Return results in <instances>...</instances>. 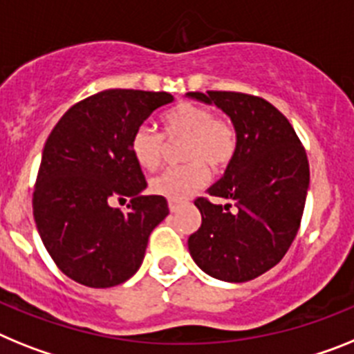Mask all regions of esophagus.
<instances>
[{
  "label": "esophagus",
  "instance_id": "esophagus-1",
  "mask_svg": "<svg viewBox=\"0 0 354 354\" xmlns=\"http://www.w3.org/2000/svg\"><path fill=\"white\" fill-rule=\"evenodd\" d=\"M181 207L180 201H173V199H169V210L171 212H178Z\"/></svg>",
  "mask_w": 354,
  "mask_h": 354
}]
</instances>
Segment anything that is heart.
Returning a JSON list of instances; mask_svg holds the SVG:
<instances>
[{"mask_svg":"<svg viewBox=\"0 0 354 354\" xmlns=\"http://www.w3.org/2000/svg\"><path fill=\"white\" fill-rule=\"evenodd\" d=\"M162 130L169 142L185 139L181 156L189 164L167 169L151 181L155 194L183 201L210 180V167L223 169L235 155V130L207 106L180 103L162 115ZM151 126L142 124L131 133L130 151L135 162L146 171H156L165 155V140Z\"/></svg>","mask_w":354,"mask_h":354,"instance_id":"heart-1","label":"heart"}]
</instances>
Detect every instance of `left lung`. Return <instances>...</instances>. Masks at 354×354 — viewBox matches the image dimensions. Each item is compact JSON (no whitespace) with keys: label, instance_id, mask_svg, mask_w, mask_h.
<instances>
[{"label":"left lung","instance_id":"1","mask_svg":"<svg viewBox=\"0 0 354 354\" xmlns=\"http://www.w3.org/2000/svg\"><path fill=\"white\" fill-rule=\"evenodd\" d=\"M187 96L223 110L236 135L224 176L207 190L230 203L196 199L201 226L189 236L190 257L212 278L250 281L272 269L296 239L310 185L305 147L288 119L262 97L223 91Z\"/></svg>","mask_w":354,"mask_h":354}]
</instances>
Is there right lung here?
Returning a JSON list of instances; mask_svg holds the SVG:
<instances>
[{
	"instance_id": "add662e5",
	"label": "right lung",
	"mask_w": 354,
	"mask_h": 354,
	"mask_svg": "<svg viewBox=\"0 0 354 354\" xmlns=\"http://www.w3.org/2000/svg\"><path fill=\"white\" fill-rule=\"evenodd\" d=\"M167 92L109 88L71 106L46 140L33 190V217L49 257L78 283L109 288L139 270L153 230L167 217L147 187L130 139ZM131 198L129 210L115 207Z\"/></svg>"
}]
</instances>
